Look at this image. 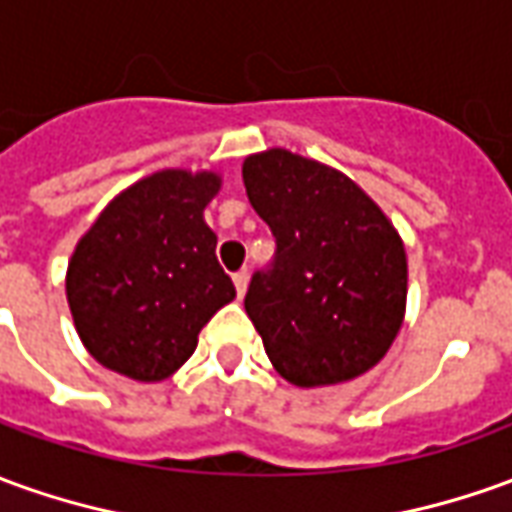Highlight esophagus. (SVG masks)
Returning <instances> with one entry per match:
<instances>
[{
    "instance_id": "1",
    "label": "esophagus",
    "mask_w": 512,
    "mask_h": 512,
    "mask_svg": "<svg viewBox=\"0 0 512 512\" xmlns=\"http://www.w3.org/2000/svg\"><path fill=\"white\" fill-rule=\"evenodd\" d=\"M248 270H239V273H234V287H236V295L242 298L245 292H248Z\"/></svg>"
}]
</instances>
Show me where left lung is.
<instances>
[{
	"instance_id": "1",
	"label": "left lung",
	"mask_w": 512,
	"mask_h": 512,
	"mask_svg": "<svg viewBox=\"0 0 512 512\" xmlns=\"http://www.w3.org/2000/svg\"><path fill=\"white\" fill-rule=\"evenodd\" d=\"M250 206L276 236L245 312L273 368L295 387L343 384L390 351L407 312L396 225L340 169L284 147L242 164Z\"/></svg>"
}]
</instances>
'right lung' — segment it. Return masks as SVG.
<instances>
[{
    "instance_id": "obj_1",
    "label": "right lung",
    "mask_w": 512,
    "mask_h": 512,
    "mask_svg": "<svg viewBox=\"0 0 512 512\" xmlns=\"http://www.w3.org/2000/svg\"><path fill=\"white\" fill-rule=\"evenodd\" d=\"M222 186L209 169H158L100 211L66 267L74 329L102 368L164 382L197 334L236 298L203 211Z\"/></svg>"
}]
</instances>
